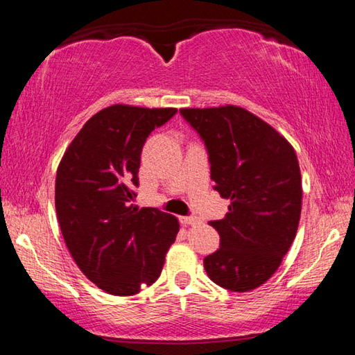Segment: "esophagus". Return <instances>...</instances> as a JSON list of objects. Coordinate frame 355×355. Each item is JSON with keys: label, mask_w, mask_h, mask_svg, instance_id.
Listing matches in <instances>:
<instances>
[{"label": "esophagus", "mask_w": 355, "mask_h": 355, "mask_svg": "<svg viewBox=\"0 0 355 355\" xmlns=\"http://www.w3.org/2000/svg\"><path fill=\"white\" fill-rule=\"evenodd\" d=\"M182 220V224L184 225H199L202 224V220L199 218H194V216H183V218H180Z\"/></svg>", "instance_id": "34e87169"}]
</instances>
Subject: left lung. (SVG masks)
I'll use <instances>...</instances> for the list:
<instances>
[{
	"label": "left lung",
	"mask_w": 355,
	"mask_h": 355,
	"mask_svg": "<svg viewBox=\"0 0 355 355\" xmlns=\"http://www.w3.org/2000/svg\"><path fill=\"white\" fill-rule=\"evenodd\" d=\"M180 114L205 142L214 189L230 200L224 219L209 220L220 248L205 257V271L225 290H255L272 277L296 238L302 209L296 152L244 107H183Z\"/></svg>",
	"instance_id": "1"
}]
</instances>
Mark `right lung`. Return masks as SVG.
Segmentation results:
<instances>
[{
	"mask_svg": "<svg viewBox=\"0 0 355 355\" xmlns=\"http://www.w3.org/2000/svg\"><path fill=\"white\" fill-rule=\"evenodd\" d=\"M175 112L107 106L84 123L59 163L55 203L64 241L83 274L114 296L155 284L180 230L175 216L131 203L144 144Z\"/></svg>",
	"mask_w": 355,
	"mask_h": 355,
	"instance_id": "1",
	"label": "right lung"
}]
</instances>
